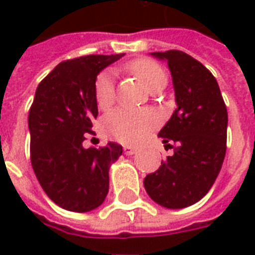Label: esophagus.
<instances>
[{
  "label": "esophagus",
  "mask_w": 255,
  "mask_h": 255,
  "mask_svg": "<svg viewBox=\"0 0 255 255\" xmlns=\"http://www.w3.org/2000/svg\"><path fill=\"white\" fill-rule=\"evenodd\" d=\"M136 153V149L135 147H131V146H124V154L132 155Z\"/></svg>",
  "instance_id": "1"
}]
</instances>
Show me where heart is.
<instances>
[{
	"label": "heart",
	"mask_w": 255,
	"mask_h": 255,
	"mask_svg": "<svg viewBox=\"0 0 255 255\" xmlns=\"http://www.w3.org/2000/svg\"><path fill=\"white\" fill-rule=\"evenodd\" d=\"M129 71L149 90L166 84V73L160 64L150 58H136L128 64ZM95 102L100 109H109L115 98V80L109 72L100 73L94 83ZM158 113L150 109L127 111L116 109L111 112L101 123V129L106 138L124 144H138L149 136V133L160 126Z\"/></svg>",
	"instance_id": "1"
}]
</instances>
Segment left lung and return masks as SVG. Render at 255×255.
Segmentation results:
<instances>
[{
  "label": "left lung",
  "mask_w": 255,
  "mask_h": 255,
  "mask_svg": "<svg viewBox=\"0 0 255 255\" xmlns=\"http://www.w3.org/2000/svg\"><path fill=\"white\" fill-rule=\"evenodd\" d=\"M168 61L177 108L161 129L173 155L144 177L149 197L168 209L187 208L203 198L219 175L227 150V106L208 68L180 50L154 52Z\"/></svg>",
  "instance_id": "1"
}]
</instances>
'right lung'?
Segmentation results:
<instances>
[{"label":"right lung","instance_id":"right-lung-1","mask_svg":"<svg viewBox=\"0 0 255 255\" xmlns=\"http://www.w3.org/2000/svg\"><path fill=\"white\" fill-rule=\"evenodd\" d=\"M124 54H91L60 63L38 84L28 113L31 165L46 195L60 208L90 212L105 201L109 166L122 155L115 142L84 149L98 116L97 75Z\"/></svg>","mask_w":255,"mask_h":255}]
</instances>
